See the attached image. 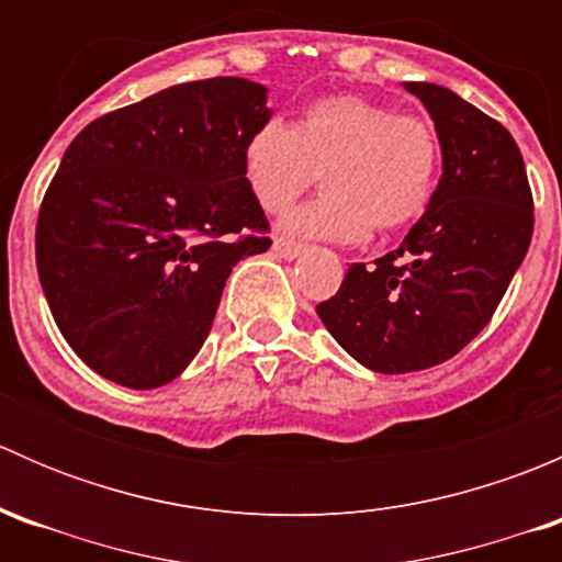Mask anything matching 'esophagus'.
<instances>
[{"label":"esophagus","instance_id":"esophagus-1","mask_svg":"<svg viewBox=\"0 0 562 562\" xmlns=\"http://www.w3.org/2000/svg\"><path fill=\"white\" fill-rule=\"evenodd\" d=\"M274 252L280 255V258H285V260H293V258H299V252H302V245H296V241H291V239H274Z\"/></svg>","mask_w":562,"mask_h":562}]
</instances>
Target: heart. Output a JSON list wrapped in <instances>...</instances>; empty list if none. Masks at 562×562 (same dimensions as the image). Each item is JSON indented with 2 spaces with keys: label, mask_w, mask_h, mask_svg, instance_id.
I'll return each mask as SVG.
<instances>
[{
  "label": "heart",
  "mask_w": 562,
  "mask_h": 562,
  "mask_svg": "<svg viewBox=\"0 0 562 562\" xmlns=\"http://www.w3.org/2000/svg\"><path fill=\"white\" fill-rule=\"evenodd\" d=\"M440 171V135L422 113L361 94L310 103L288 124H258L241 149V173L255 201L280 214L321 173L326 192L288 214L296 236L361 241L411 225L429 209Z\"/></svg>",
  "instance_id": "heart-1"
}]
</instances>
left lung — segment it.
Wrapping results in <instances>:
<instances>
[{
    "instance_id": "8db88e82",
    "label": "left lung",
    "mask_w": 562,
    "mask_h": 562,
    "mask_svg": "<svg viewBox=\"0 0 562 562\" xmlns=\"http://www.w3.org/2000/svg\"><path fill=\"white\" fill-rule=\"evenodd\" d=\"M405 89L440 135L438 190L400 247L350 266L317 304L331 337L383 375L457 356L492 321L532 239V192L512 133L438 83Z\"/></svg>"
}]
</instances>
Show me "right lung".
<instances>
[{
    "mask_svg": "<svg viewBox=\"0 0 562 562\" xmlns=\"http://www.w3.org/2000/svg\"><path fill=\"white\" fill-rule=\"evenodd\" d=\"M266 87L206 78L94 119L37 217V274L78 359L127 389L171 383L209 337L234 266L271 247L241 173Z\"/></svg>",
    "mask_w": 562,
    "mask_h": 562,
    "instance_id": "obj_1",
    "label": "right lung"
}]
</instances>
